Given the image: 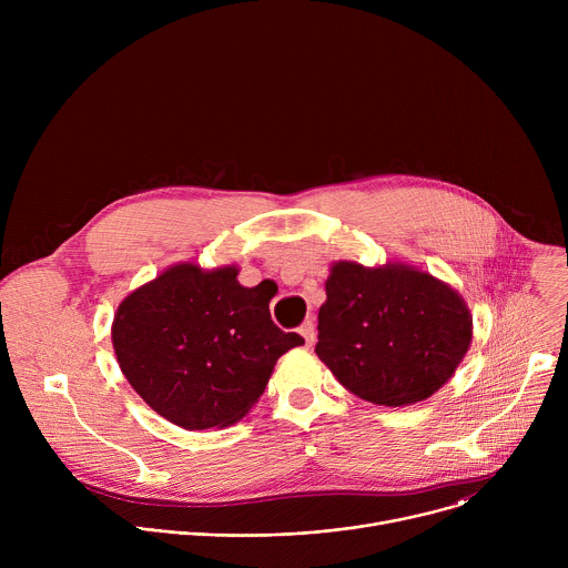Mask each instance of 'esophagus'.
Masks as SVG:
<instances>
[{
	"instance_id": "34e87169",
	"label": "esophagus",
	"mask_w": 568,
	"mask_h": 568,
	"mask_svg": "<svg viewBox=\"0 0 568 568\" xmlns=\"http://www.w3.org/2000/svg\"><path fill=\"white\" fill-rule=\"evenodd\" d=\"M298 333H301V337L305 339V346H312V344H314V339H316V328H314L312 321H305L303 326L298 328Z\"/></svg>"
}]
</instances>
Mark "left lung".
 I'll list each match as a JSON object with an SVG mask.
<instances>
[{"label":"left lung","mask_w":568,"mask_h":568,"mask_svg":"<svg viewBox=\"0 0 568 568\" xmlns=\"http://www.w3.org/2000/svg\"><path fill=\"white\" fill-rule=\"evenodd\" d=\"M326 296L314 353L351 393L379 407L434 395L469 348L465 301L427 272L342 261Z\"/></svg>","instance_id":"left-lung-1"}]
</instances>
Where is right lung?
I'll use <instances>...</instances> for the list:
<instances>
[{"label":"right lung","mask_w":568,"mask_h":568,"mask_svg":"<svg viewBox=\"0 0 568 568\" xmlns=\"http://www.w3.org/2000/svg\"><path fill=\"white\" fill-rule=\"evenodd\" d=\"M237 270L175 265L123 298L112 323L119 366L159 416L184 429L229 427L265 393L276 359L303 344L270 314V290Z\"/></svg>","instance_id":"obj_1"}]
</instances>
